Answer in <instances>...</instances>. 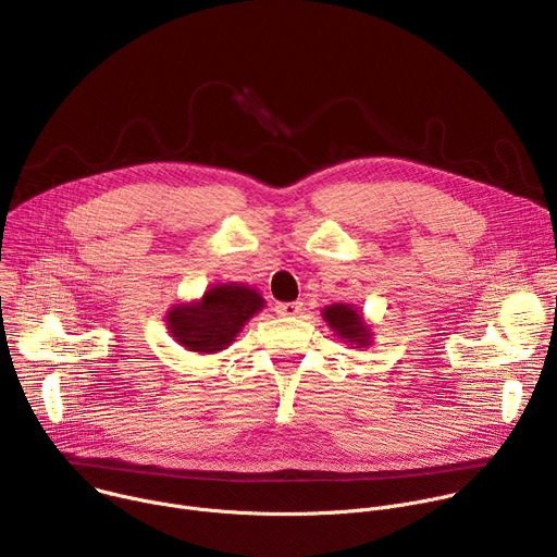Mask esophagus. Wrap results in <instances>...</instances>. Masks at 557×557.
<instances>
[{"mask_svg": "<svg viewBox=\"0 0 557 557\" xmlns=\"http://www.w3.org/2000/svg\"><path fill=\"white\" fill-rule=\"evenodd\" d=\"M301 310V301H282L275 306V312L282 317H295Z\"/></svg>", "mask_w": 557, "mask_h": 557, "instance_id": "esophagus-1", "label": "esophagus"}]
</instances>
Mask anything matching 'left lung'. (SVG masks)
<instances>
[{"mask_svg": "<svg viewBox=\"0 0 557 557\" xmlns=\"http://www.w3.org/2000/svg\"><path fill=\"white\" fill-rule=\"evenodd\" d=\"M324 320L331 331H335L337 337H342L348 346L366 348L372 342L370 326L361 317V312L350 304H331L322 310Z\"/></svg>", "mask_w": 557, "mask_h": 557, "instance_id": "1", "label": "left lung"}]
</instances>
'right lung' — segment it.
<instances>
[{
	"label": "right lung",
	"instance_id": "add662e5",
	"mask_svg": "<svg viewBox=\"0 0 557 557\" xmlns=\"http://www.w3.org/2000/svg\"><path fill=\"white\" fill-rule=\"evenodd\" d=\"M264 308L262 295L245 284L228 282L205 290L198 301L176 304L168 310V331L191 352L213 355L231 346L256 312Z\"/></svg>",
	"mask_w": 557,
	"mask_h": 557
}]
</instances>
